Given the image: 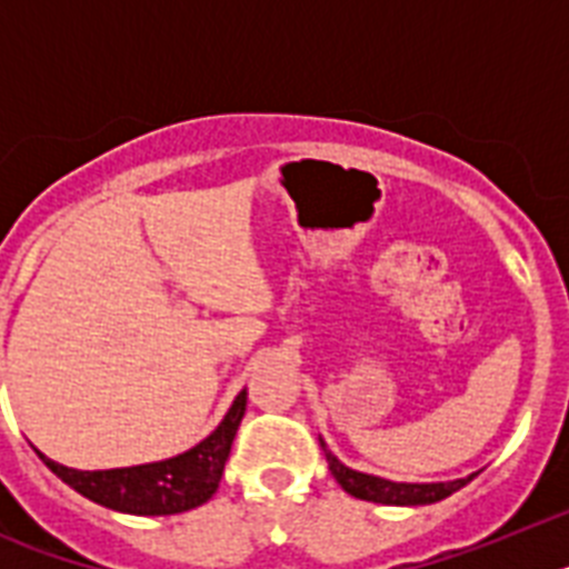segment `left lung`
Here are the masks:
<instances>
[{"instance_id": "obj_1", "label": "left lung", "mask_w": 569, "mask_h": 569, "mask_svg": "<svg viewBox=\"0 0 569 569\" xmlns=\"http://www.w3.org/2000/svg\"><path fill=\"white\" fill-rule=\"evenodd\" d=\"M321 450L328 456L330 472H333V479L339 481L341 490L356 496L361 501H376V505H393V507H419V505H436V501L447 499V496H453L456 490L472 481L476 472L465 476V479H453V481H390L381 479V476H370V472L353 470V467L341 465L333 453L328 450L325 439L319 436Z\"/></svg>"}]
</instances>
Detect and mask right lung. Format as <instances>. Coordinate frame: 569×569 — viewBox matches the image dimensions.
I'll list each match as a JSON object with an SVG mask.
<instances>
[{"instance_id":"right-lung-1","label":"right lung","mask_w":569,"mask_h":569,"mask_svg":"<svg viewBox=\"0 0 569 569\" xmlns=\"http://www.w3.org/2000/svg\"><path fill=\"white\" fill-rule=\"evenodd\" d=\"M244 407H248V390L236 396L224 419L208 439L173 459L116 467V470H73V467L48 459L44 453H39V459L57 472L64 485L108 510L130 512V516H173V512L204 505L216 492Z\"/></svg>"}]
</instances>
